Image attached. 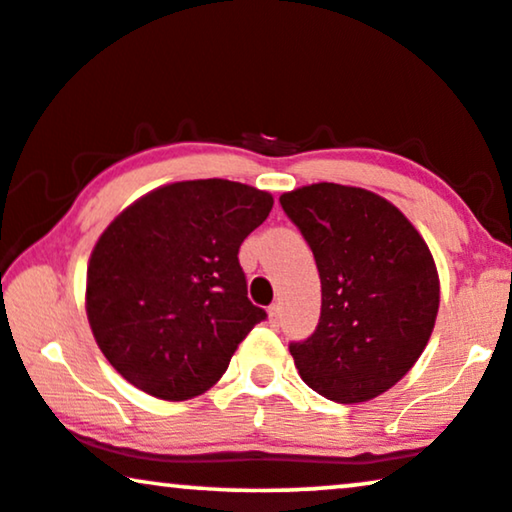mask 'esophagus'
Here are the masks:
<instances>
[{"instance_id":"34e87169","label":"esophagus","mask_w":512,"mask_h":512,"mask_svg":"<svg viewBox=\"0 0 512 512\" xmlns=\"http://www.w3.org/2000/svg\"><path fill=\"white\" fill-rule=\"evenodd\" d=\"M269 323L271 326H278V323H281V304H271L269 307Z\"/></svg>"}]
</instances>
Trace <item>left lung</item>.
I'll return each instance as SVG.
<instances>
[{
  "label": "left lung",
  "instance_id": "8db88e82",
  "mask_svg": "<svg viewBox=\"0 0 512 512\" xmlns=\"http://www.w3.org/2000/svg\"><path fill=\"white\" fill-rule=\"evenodd\" d=\"M314 252L321 319L293 342L300 378L338 404L375 399L411 371L435 328L439 274L423 236L378 193L331 181L281 196Z\"/></svg>",
  "mask_w": 512,
  "mask_h": 512
}]
</instances>
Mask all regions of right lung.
Masks as SVG:
<instances>
[{
    "mask_svg": "<svg viewBox=\"0 0 512 512\" xmlns=\"http://www.w3.org/2000/svg\"><path fill=\"white\" fill-rule=\"evenodd\" d=\"M271 205V193L241 181H174L103 229L84 307L96 345L127 383L184 401L222 378L267 316L248 300L238 248Z\"/></svg>",
    "mask_w": 512,
    "mask_h": 512,
    "instance_id": "1",
    "label": "right lung"
}]
</instances>
